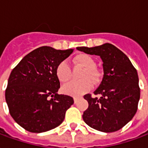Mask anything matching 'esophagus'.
Listing matches in <instances>:
<instances>
[{
	"label": "esophagus",
	"instance_id": "34e87169",
	"mask_svg": "<svg viewBox=\"0 0 148 148\" xmlns=\"http://www.w3.org/2000/svg\"><path fill=\"white\" fill-rule=\"evenodd\" d=\"M74 103H76L77 101V97H74Z\"/></svg>",
	"mask_w": 148,
	"mask_h": 148
}]
</instances>
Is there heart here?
Segmentation results:
<instances>
[{
	"label": "heart",
	"mask_w": 148,
	"mask_h": 148,
	"mask_svg": "<svg viewBox=\"0 0 148 148\" xmlns=\"http://www.w3.org/2000/svg\"><path fill=\"white\" fill-rule=\"evenodd\" d=\"M74 63L84 68L80 78L81 82H71L63 87V92L72 96H79L86 93L92 88V82L99 80L100 73L96 68L95 60L87 54H79L74 58ZM56 76L61 82H67L71 77V71L66 61H62L56 67Z\"/></svg>",
	"instance_id": "heart-1"
}]
</instances>
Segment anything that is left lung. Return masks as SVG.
I'll return each instance as SVG.
<instances>
[{"instance_id":"8db88e82","label":"left lung","mask_w":148,"mask_h":148,"mask_svg":"<svg viewBox=\"0 0 148 148\" xmlns=\"http://www.w3.org/2000/svg\"><path fill=\"white\" fill-rule=\"evenodd\" d=\"M77 49L99 56L103 68L101 83L94 92L100 97L92 98L90 94L84 96L88 108L83 113V120L98 131H118L132 120L137 110L140 96L137 71L126 55L111 44Z\"/></svg>"}]
</instances>
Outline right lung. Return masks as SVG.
Here are the masks:
<instances>
[{"instance_id": "right-lung-1", "label": "right lung", "mask_w": 148, "mask_h": 148, "mask_svg": "<svg viewBox=\"0 0 148 148\" xmlns=\"http://www.w3.org/2000/svg\"><path fill=\"white\" fill-rule=\"evenodd\" d=\"M74 49L56 50L42 46L30 52L10 74L5 90L9 113L21 127L43 132L59 126L74 103L71 96L57 93L58 64Z\"/></svg>"}]
</instances>
